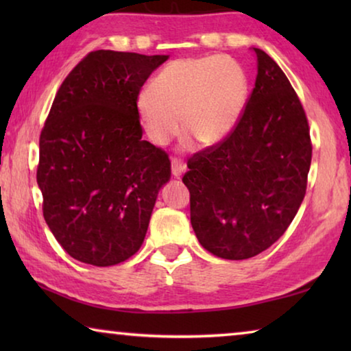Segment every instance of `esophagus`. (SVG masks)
<instances>
[{"label": "esophagus", "mask_w": 351, "mask_h": 351, "mask_svg": "<svg viewBox=\"0 0 351 351\" xmlns=\"http://www.w3.org/2000/svg\"><path fill=\"white\" fill-rule=\"evenodd\" d=\"M184 171H186V164H184L181 159L171 158V175L175 178H180Z\"/></svg>", "instance_id": "34e87169"}]
</instances>
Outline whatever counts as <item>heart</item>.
<instances>
[{"label":"heart","instance_id":"obj_1","mask_svg":"<svg viewBox=\"0 0 351 351\" xmlns=\"http://www.w3.org/2000/svg\"><path fill=\"white\" fill-rule=\"evenodd\" d=\"M247 91L245 71L232 58H181L167 64L141 93L139 116L150 138L165 144L184 133L213 145L232 132Z\"/></svg>","mask_w":351,"mask_h":351}]
</instances>
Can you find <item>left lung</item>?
<instances>
[{"label":"left lung","mask_w":351,"mask_h":351,"mask_svg":"<svg viewBox=\"0 0 351 351\" xmlns=\"http://www.w3.org/2000/svg\"><path fill=\"white\" fill-rule=\"evenodd\" d=\"M254 51L257 79L239 122L195 153L182 178L198 241L226 260L251 258L280 239L304 201L311 165L304 106L280 66Z\"/></svg>","instance_id":"1"}]
</instances>
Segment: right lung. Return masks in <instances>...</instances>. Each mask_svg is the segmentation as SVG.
<instances>
[{"mask_svg": "<svg viewBox=\"0 0 351 351\" xmlns=\"http://www.w3.org/2000/svg\"><path fill=\"white\" fill-rule=\"evenodd\" d=\"M167 58L93 51L56 94L40 134L37 182L46 224L82 263H122L144 243L171 171L169 154L142 141L138 97Z\"/></svg>", "mask_w": 351, "mask_h": 351, "instance_id": "add662e5", "label": "right lung"}]
</instances>
